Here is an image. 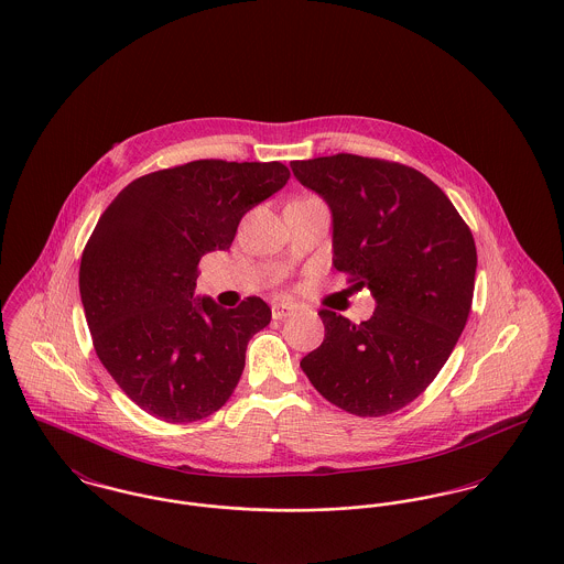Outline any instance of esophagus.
I'll list each match as a JSON object with an SVG mask.
<instances>
[{
	"label": "esophagus",
	"instance_id": "34e87169",
	"mask_svg": "<svg viewBox=\"0 0 564 564\" xmlns=\"http://www.w3.org/2000/svg\"><path fill=\"white\" fill-rule=\"evenodd\" d=\"M294 310H296V305H294V303L279 301V303H274V305H272V317H274V319H283V317H288L290 313H294Z\"/></svg>",
	"mask_w": 564,
	"mask_h": 564
}]
</instances>
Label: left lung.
Segmentation results:
<instances>
[{
    "instance_id": "left-lung-1",
    "label": "left lung",
    "mask_w": 564,
    "mask_h": 564,
    "mask_svg": "<svg viewBox=\"0 0 564 564\" xmlns=\"http://www.w3.org/2000/svg\"><path fill=\"white\" fill-rule=\"evenodd\" d=\"M333 216V265L376 301L370 319L322 310L301 368L335 406L378 417L413 402L452 355L474 299L476 245L452 200L404 164L350 153L292 162Z\"/></svg>"
}]
</instances>
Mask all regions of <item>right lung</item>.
<instances>
[{
  "mask_svg": "<svg viewBox=\"0 0 564 564\" xmlns=\"http://www.w3.org/2000/svg\"><path fill=\"white\" fill-rule=\"evenodd\" d=\"M288 180L281 162L196 160L131 182L101 214L79 263L82 305L99 361L149 415L188 424L234 393L272 312L257 296L238 310L194 299L196 265Z\"/></svg>",
  "mask_w": 564,
  "mask_h": 564,
  "instance_id": "right-lung-1",
  "label": "right lung"
}]
</instances>
